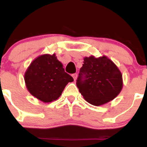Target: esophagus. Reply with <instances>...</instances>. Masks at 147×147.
I'll list each match as a JSON object with an SVG mask.
<instances>
[{
    "instance_id": "1",
    "label": "esophagus",
    "mask_w": 147,
    "mask_h": 147,
    "mask_svg": "<svg viewBox=\"0 0 147 147\" xmlns=\"http://www.w3.org/2000/svg\"><path fill=\"white\" fill-rule=\"evenodd\" d=\"M72 77H73V79H74V80H76V79H77V73H75V74H73V75H72Z\"/></svg>"
}]
</instances>
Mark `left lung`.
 <instances>
[{
  "mask_svg": "<svg viewBox=\"0 0 147 147\" xmlns=\"http://www.w3.org/2000/svg\"><path fill=\"white\" fill-rule=\"evenodd\" d=\"M77 80V86L85 100L102 106L119 95L123 87L122 75L106 56L84 57Z\"/></svg>",
  "mask_w": 147,
  "mask_h": 147,
  "instance_id": "8db88e82",
  "label": "left lung"
}]
</instances>
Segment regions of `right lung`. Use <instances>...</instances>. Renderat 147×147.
Returning <instances> with one entry per match:
<instances>
[{"instance_id":"right-lung-1","label":"right lung","mask_w":147,"mask_h":147,"mask_svg":"<svg viewBox=\"0 0 147 147\" xmlns=\"http://www.w3.org/2000/svg\"><path fill=\"white\" fill-rule=\"evenodd\" d=\"M24 79L30 93L45 103L57 100L65 86L74 81L65 72L55 54L36 57L27 69Z\"/></svg>"}]
</instances>
